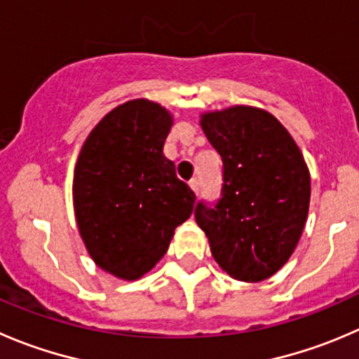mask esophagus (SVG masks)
<instances>
[{"label":"esophagus","mask_w":359,"mask_h":359,"mask_svg":"<svg viewBox=\"0 0 359 359\" xmlns=\"http://www.w3.org/2000/svg\"><path fill=\"white\" fill-rule=\"evenodd\" d=\"M189 187H191V189H193V193H194V194H198V191H200V184H198V180H196V179L191 180V182H189Z\"/></svg>","instance_id":"esophagus-1"}]
</instances>
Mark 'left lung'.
Segmentation results:
<instances>
[{
    "label": "left lung",
    "mask_w": 359,
    "mask_h": 359,
    "mask_svg": "<svg viewBox=\"0 0 359 359\" xmlns=\"http://www.w3.org/2000/svg\"><path fill=\"white\" fill-rule=\"evenodd\" d=\"M200 126L222 159V198L198 203V226L222 272L242 283L277 273L297 249L311 203V173L290 131L263 109L203 112Z\"/></svg>",
    "instance_id": "obj_1"
}]
</instances>
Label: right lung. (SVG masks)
Segmentation results:
<instances>
[{
    "label": "right lung",
    "mask_w": 359,
    "mask_h": 359,
    "mask_svg": "<svg viewBox=\"0 0 359 359\" xmlns=\"http://www.w3.org/2000/svg\"><path fill=\"white\" fill-rule=\"evenodd\" d=\"M168 109L145 98L110 110L89 133L73 172V210L96 266L123 280L151 272L196 196L163 154Z\"/></svg>",
    "instance_id": "add662e5"
}]
</instances>
